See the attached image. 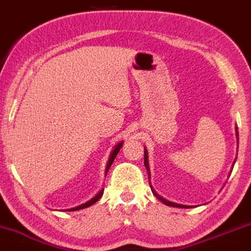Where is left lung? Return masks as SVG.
<instances>
[{
  "mask_svg": "<svg viewBox=\"0 0 251 251\" xmlns=\"http://www.w3.org/2000/svg\"><path fill=\"white\" fill-rule=\"evenodd\" d=\"M235 130H236V137H237V143H239V131H237V126H235ZM148 158H149V157H148V150H147V148H144V165H145V168H147V171H148V175H149V179H150V169H149V162H148ZM234 164H235V160H234ZM150 181V180H149ZM150 187H151V191H152V193L154 194V196H156V198L158 200H160L162 201L163 203H165L166 206H172V207H179V208H190L191 206H185V205H180V203H176V202H171V201H169V200H166V199H164L163 197H160L158 193H157L156 191L153 190V187L151 186V184H150Z\"/></svg>",
  "mask_w": 251,
  "mask_h": 251,
  "instance_id": "left-lung-1",
  "label": "left lung"
}]
</instances>
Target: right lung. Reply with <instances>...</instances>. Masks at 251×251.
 <instances>
[{
    "label": "right lung",
    "instance_id": "obj_1",
    "mask_svg": "<svg viewBox=\"0 0 251 251\" xmlns=\"http://www.w3.org/2000/svg\"><path fill=\"white\" fill-rule=\"evenodd\" d=\"M122 145H123V141L119 142V143H117V144L115 145V148H114L113 151H111V153H110V156H109V159H108V163H107V166H106V175H107L108 170H109V168H110V166H111V164H113L114 159H115V157L117 156V153H119L120 149H121V148H122ZM102 194H103V188H101V190L99 191L98 193L95 194V196L93 197L91 200H88L87 202L82 203V205H80V206L73 207V208L65 209V211H67V212H73V211H79V209H82V208H87V207L92 206L93 203H95V202H97V201H98L99 199H100V198L102 197Z\"/></svg>",
    "mask_w": 251,
    "mask_h": 251
}]
</instances>
